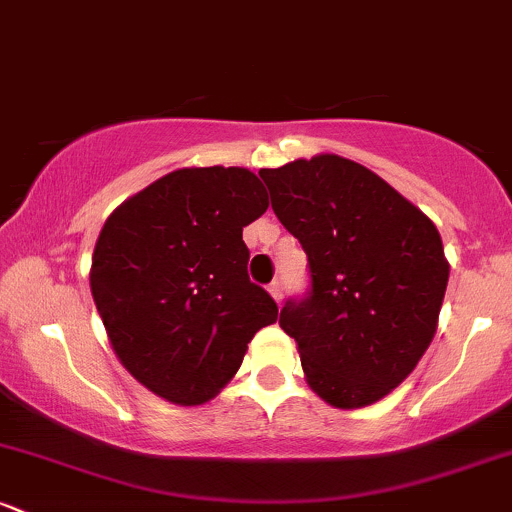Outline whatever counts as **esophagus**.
I'll return each instance as SVG.
<instances>
[{
    "label": "esophagus",
    "instance_id": "1",
    "mask_svg": "<svg viewBox=\"0 0 512 512\" xmlns=\"http://www.w3.org/2000/svg\"><path fill=\"white\" fill-rule=\"evenodd\" d=\"M269 296H272L274 298V301H276V305H281V298H284V291H281V284H279V281H272V284H269Z\"/></svg>",
    "mask_w": 512,
    "mask_h": 512
}]
</instances>
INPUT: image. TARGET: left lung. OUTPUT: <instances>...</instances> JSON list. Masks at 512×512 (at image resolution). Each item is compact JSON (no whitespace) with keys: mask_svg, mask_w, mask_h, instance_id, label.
Returning <instances> with one entry per match:
<instances>
[{"mask_svg":"<svg viewBox=\"0 0 512 512\" xmlns=\"http://www.w3.org/2000/svg\"><path fill=\"white\" fill-rule=\"evenodd\" d=\"M260 175L310 264V296L279 315L305 383L334 409L380 402L436 337L450 276L436 223L373 170L337 154Z\"/></svg>","mask_w":512,"mask_h":512,"instance_id":"1","label":"left lung"}]
</instances>
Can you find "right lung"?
Listing matches in <instances>:
<instances>
[{
  "label": "right lung",
  "instance_id": "1",
  "mask_svg": "<svg viewBox=\"0 0 512 512\" xmlns=\"http://www.w3.org/2000/svg\"><path fill=\"white\" fill-rule=\"evenodd\" d=\"M248 168H178L127 197L93 248V303L117 361L170 404L231 383L276 303L250 284L243 228L267 211Z\"/></svg>",
  "mask_w": 512,
  "mask_h": 512
}]
</instances>
